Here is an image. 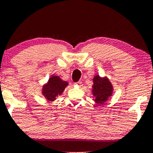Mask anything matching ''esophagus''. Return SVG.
<instances>
[{
	"instance_id": "obj_1",
	"label": "esophagus",
	"mask_w": 153,
	"mask_h": 153,
	"mask_svg": "<svg viewBox=\"0 0 153 153\" xmlns=\"http://www.w3.org/2000/svg\"><path fill=\"white\" fill-rule=\"evenodd\" d=\"M76 85H79V86H82V82H81V81L77 82H76Z\"/></svg>"
}]
</instances>
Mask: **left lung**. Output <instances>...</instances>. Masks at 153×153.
I'll use <instances>...</instances> for the list:
<instances>
[{
	"label": "left lung",
	"instance_id": "left-lung-1",
	"mask_svg": "<svg viewBox=\"0 0 153 153\" xmlns=\"http://www.w3.org/2000/svg\"><path fill=\"white\" fill-rule=\"evenodd\" d=\"M92 88L94 101L98 104L104 103L112 94V85L107 77H101L99 75H96L93 78Z\"/></svg>",
	"mask_w": 153,
	"mask_h": 153
}]
</instances>
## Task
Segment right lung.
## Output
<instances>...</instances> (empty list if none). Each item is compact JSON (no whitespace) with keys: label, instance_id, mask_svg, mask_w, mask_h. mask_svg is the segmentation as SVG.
Masks as SVG:
<instances>
[{"label":"right lung","instance_id":"1","mask_svg":"<svg viewBox=\"0 0 153 153\" xmlns=\"http://www.w3.org/2000/svg\"><path fill=\"white\" fill-rule=\"evenodd\" d=\"M68 83L63 81L58 76H54L49 79V81L43 86L42 95L49 101H53L56 98L63 93Z\"/></svg>","mask_w":153,"mask_h":153}]
</instances>
